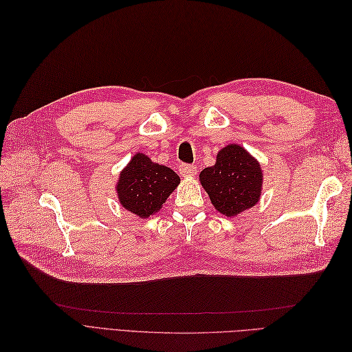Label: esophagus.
I'll return each mask as SVG.
<instances>
[{"mask_svg": "<svg viewBox=\"0 0 352 352\" xmlns=\"http://www.w3.org/2000/svg\"><path fill=\"white\" fill-rule=\"evenodd\" d=\"M179 172L182 176H195L197 175V167L190 164H182L179 167Z\"/></svg>", "mask_w": 352, "mask_h": 352, "instance_id": "obj_1", "label": "esophagus"}]
</instances>
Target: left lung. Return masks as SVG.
Listing matches in <instances>:
<instances>
[{"label": "left lung", "instance_id": "obj_1", "mask_svg": "<svg viewBox=\"0 0 352 352\" xmlns=\"http://www.w3.org/2000/svg\"><path fill=\"white\" fill-rule=\"evenodd\" d=\"M199 180L214 208L233 217L260 201L263 170L243 146L230 144L219 151L214 166L202 170Z\"/></svg>", "mask_w": 352, "mask_h": 352}]
</instances>
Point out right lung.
<instances>
[{
  "label": "right lung",
  "mask_w": 352,
  "mask_h": 352,
  "mask_svg": "<svg viewBox=\"0 0 352 352\" xmlns=\"http://www.w3.org/2000/svg\"><path fill=\"white\" fill-rule=\"evenodd\" d=\"M179 184L180 179L172 168L138 153L122 170L116 190L123 208L146 219L163 207Z\"/></svg>",
  "instance_id": "obj_1"
}]
</instances>
